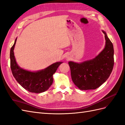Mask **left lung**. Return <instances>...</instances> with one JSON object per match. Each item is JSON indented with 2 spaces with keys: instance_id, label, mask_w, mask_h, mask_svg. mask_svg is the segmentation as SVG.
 <instances>
[{
  "instance_id": "1",
  "label": "left lung",
  "mask_w": 125,
  "mask_h": 125,
  "mask_svg": "<svg viewBox=\"0 0 125 125\" xmlns=\"http://www.w3.org/2000/svg\"><path fill=\"white\" fill-rule=\"evenodd\" d=\"M105 46L94 59L81 63L69 62L72 80L80 90H93L100 87L109 77L114 65L113 44L103 31Z\"/></svg>"
}]
</instances>
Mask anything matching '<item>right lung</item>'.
Segmentation results:
<instances>
[{
  "label": "right lung",
  "instance_id": "obj_1",
  "mask_svg": "<svg viewBox=\"0 0 125 125\" xmlns=\"http://www.w3.org/2000/svg\"><path fill=\"white\" fill-rule=\"evenodd\" d=\"M17 39L10 52V68L14 77L22 87L33 93L39 94L49 89L53 83V74L62 62H56L38 72H30L21 69L16 61L14 49Z\"/></svg>",
  "mask_w": 125,
  "mask_h": 125
}]
</instances>
